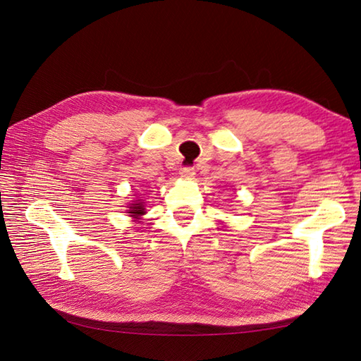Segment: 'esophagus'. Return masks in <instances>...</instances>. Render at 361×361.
<instances>
[{
    "label": "esophagus",
    "instance_id": "1",
    "mask_svg": "<svg viewBox=\"0 0 361 361\" xmlns=\"http://www.w3.org/2000/svg\"><path fill=\"white\" fill-rule=\"evenodd\" d=\"M179 174H180V178H183V179H192V178H195V174H196V170L192 169V166H182Z\"/></svg>",
    "mask_w": 361,
    "mask_h": 361
}]
</instances>
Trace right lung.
Here are the masks:
<instances>
[{
    "label": "right lung",
    "mask_w": 361,
    "mask_h": 361,
    "mask_svg": "<svg viewBox=\"0 0 361 361\" xmlns=\"http://www.w3.org/2000/svg\"><path fill=\"white\" fill-rule=\"evenodd\" d=\"M127 213H128L130 217L136 219L135 222H137L139 219H140V216L145 214V208H144L142 199H137V200L133 202V204H130V207H128V209H127Z\"/></svg>",
    "instance_id": "add662e5"
}]
</instances>
